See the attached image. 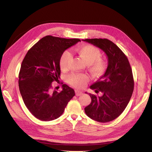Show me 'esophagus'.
Here are the masks:
<instances>
[{
  "mask_svg": "<svg viewBox=\"0 0 152 152\" xmlns=\"http://www.w3.org/2000/svg\"><path fill=\"white\" fill-rule=\"evenodd\" d=\"M75 94L76 96H80L83 94V93L82 91H78V90H75Z\"/></svg>",
  "mask_w": 152,
  "mask_h": 152,
  "instance_id": "1",
  "label": "esophagus"
}]
</instances>
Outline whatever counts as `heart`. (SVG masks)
Here are the masks:
<instances>
[{
  "label": "heart",
  "mask_w": 152,
  "mask_h": 152,
  "mask_svg": "<svg viewBox=\"0 0 152 152\" xmlns=\"http://www.w3.org/2000/svg\"><path fill=\"white\" fill-rule=\"evenodd\" d=\"M79 57L89 65V70L95 76L101 75L105 69V63L101 59V53L97 48L92 45H84L76 50ZM70 59V53L68 51L61 55L59 66L62 70L69 69ZM89 80V77L86 74L72 73L67 76V81L70 85L76 88H82L84 87Z\"/></svg>",
  "instance_id": "heart-1"
}]
</instances>
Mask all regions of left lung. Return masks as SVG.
<instances>
[{"label":"left lung","mask_w":152,"mask_h":152,"mask_svg":"<svg viewBox=\"0 0 152 152\" xmlns=\"http://www.w3.org/2000/svg\"><path fill=\"white\" fill-rule=\"evenodd\" d=\"M99 48L108 57L104 75L90 88L101 96L90 94L91 102L84 108L86 115L96 121H111L127 107L134 90V79L127 56L117 45L106 38L83 40Z\"/></svg>","instance_id":"8db88e82"}]
</instances>
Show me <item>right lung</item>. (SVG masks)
Returning <instances> with one entry per match:
<instances>
[{"instance_id":"add662e5","label":"right lung","mask_w":152,"mask_h":152,"mask_svg":"<svg viewBox=\"0 0 152 152\" xmlns=\"http://www.w3.org/2000/svg\"><path fill=\"white\" fill-rule=\"evenodd\" d=\"M80 41L48 35L35 44L23 60L19 73V91L27 109L40 120L60 117L75 95L74 89L63 83L62 91H53L52 82L59 80L61 55Z\"/></svg>"}]
</instances>
